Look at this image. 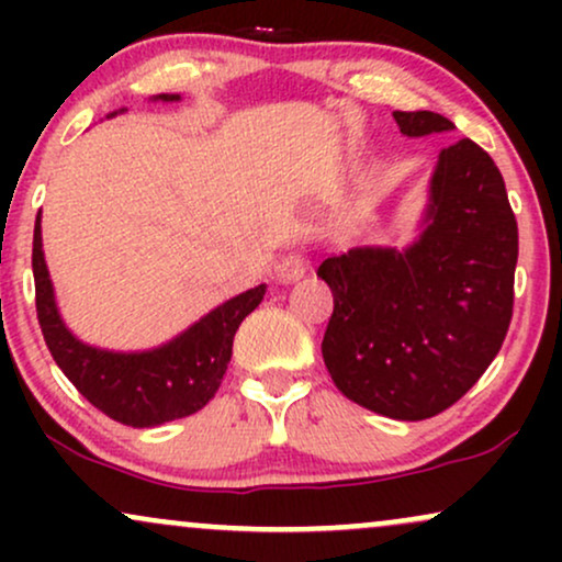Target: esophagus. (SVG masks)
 I'll use <instances>...</instances> for the list:
<instances>
[{"mask_svg": "<svg viewBox=\"0 0 562 562\" xmlns=\"http://www.w3.org/2000/svg\"><path fill=\"white\" fill-rule=\"evenodd\" d=\"M306 267H308L306 256H303L301 250H290V254H285L280 261H277L274 274H277V280L293 282V280H299V277H303Z\"/></svg>", "mask_w": 562, "mask_h": 562, "instance_id": "1", "label": "esophagus"}]
</instances>
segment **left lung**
<instances>
[{
	"mask_svg": "<svg viewBox=\"0 0 562 562\" xmlns=\"http://www.w3.org/2000/svg\"><path fill=\"white\" fill-rule=\"evenodd\" d=\"M406 137L449 132L430 111L393 113ZM518 222L505 179L483 147H443L430 179L420 240L353 248L319 263L333 290L322 357L359 406L425 420L479 383L513 319Z\"/></svg>",
	"mask_w": 562,
	"mask_h": 562,
	"instance_id": "left-lung-1",
	"label": "left lung"
}]
</instances>
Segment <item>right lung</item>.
I'll use <instances>...</instances> for the list:
<instances>
[{"instance_id": "right-lung-1", "label": "right lung", "mask_w": 562, "mask_h": 562, "mask_svg": "<svg viewBox=\"0 0 562 562\" xmlns=\"http://www.w3.org/2000/svg\"><path fill=\"white\" fill-rule=\"evenodd\" d=\"M179 100V94H158ZM42 218L34 227L36 317L49 353L89 404L115 423L153 428L203 409L222 385L240 322L259 306L267 285L235 295L182 335L142 353H115L87 346L63 325L42 250Z\"/></svg>"}]
</instances>
